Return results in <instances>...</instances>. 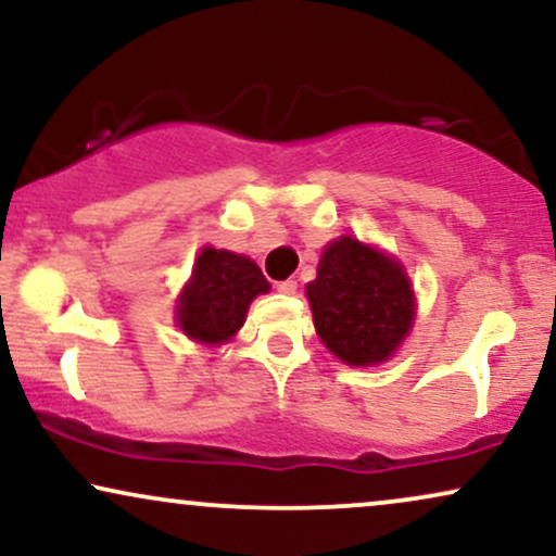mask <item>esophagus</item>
<instances>
[{"mask_svg": "<svg viewBox=\"0 0 556 556\" xmlns=\"http://www.w3.org/2000/svg\"><path fill=\"white\" fill-rule=\"evenodd\" d=\"M276 288H278L280 293H295V288H299V283H295L293 278H288V280H280Z\"/></svg>", "mask_w": 556, "mask_h": 556, "instance_id": "34e87169", "label": "esophagus"}]
</instances>
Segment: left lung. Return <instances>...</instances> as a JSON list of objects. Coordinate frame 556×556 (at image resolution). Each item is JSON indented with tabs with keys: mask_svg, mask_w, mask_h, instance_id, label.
Wrapping results in <instances>:
<instances>
[{
	"mask_svg": "<svg viewBox=\"0 0 556 556\" xmlns=\"http://www.w3.org/2000/svg\"><path fill=\"white\" fill-rule=\"evenodd\" d=\"M306 295L321 342L348 365L383 363L414 321V291L401 265L352 237L324 250Z\"/></svg>",
	"mask_w": 556,
	"mask_h": 556,
	"instance_id": "left-lung-1",
	"label": "left lung"
}]
</instances>
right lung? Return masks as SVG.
Masks as SVG:
<instances>
[{
  "label": "right lung",
  "instance_id": "obj_1",
  "mask_svg": "<svg viewBox=\"0 0 556 556\" xmlns=\"http://www.w3.org/2000/svg\"><path fill=\"white\" fill-rule=\"evenodd\" d=\"M268 288L250 257L204 248L178 299V324L197 342H227L242 327L250 301Z\"/></svg>",
  "mask_w": 556,
  "mask_h": 556
}]
</instances>
